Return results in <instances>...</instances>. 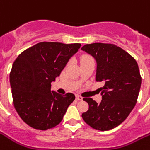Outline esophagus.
<instances>
[{"instance_id": "obj_1", "label": "esophagus", "mask_w": 150, "mask_h": 150, "mask_svg": "<svg viewBox=\"0 0 150 150\" xmlns=\"http://www.w3.org/2000/svg\"><path fill=\"white\" fill-rule=\"evenodd\" d=\"M76 100H78V101H79V100H83V97H82V96H79V95H76Z\"/></svg>"}]
</instances>
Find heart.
<instances>
[{"mask_svg":"<svg viewBox=\"0 0 150 150\" xmlns=\"http://www.w3.org/2000/svg\"><path fill=\"white\" fill-rule=\"evenodd\" d=\"M93 60V58L91 57L90 55H86V54H85V55H83L82 57H81V63H83V62L88 61V60Z\"/></svg>","mask_w":150,"mask_h":150,"instance_id":"heart-1","label":"heart"}]
</instances>
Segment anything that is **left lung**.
Masks as SVG:
<instances>
[{"label":"left lung","mask_w":150,"mask_h":150,"mask_svg":"<svg viewBox=\"0 0 150 150\" xmlns=\"http://www.w3.org/2000/svg\"><path fill=\"white\" fill-rule=\"evenodd\" d=\"M82 50L96 59V80L103 83L101 103L83 98L89 109L82 118L96 130H110L122 123L137 103L142 81L139 67L130 54L115 44H85Z\"/></svg>","instance_id":"8db88e82"}]
</instances>
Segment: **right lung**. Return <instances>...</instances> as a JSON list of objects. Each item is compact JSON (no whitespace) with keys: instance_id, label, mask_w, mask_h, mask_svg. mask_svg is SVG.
Segmentation results:
<instances>
[{"instance_id":"obj_1","label":"right lung","mask_w":150,"mask_h":150,"mask_svg":"<svg viewBox=\"0 0 150 150\" xmlns=\"http://www.w3.org/2000/svg\"><path fill=\"white\" fill-rule=\"evenodd\" d=\"M80 44L40 42L26 49L13 62L10 83L14 108L28 126L39 130L55 127L63 120L75 96L51 90Z\"/></svg>"}]
</instances>
